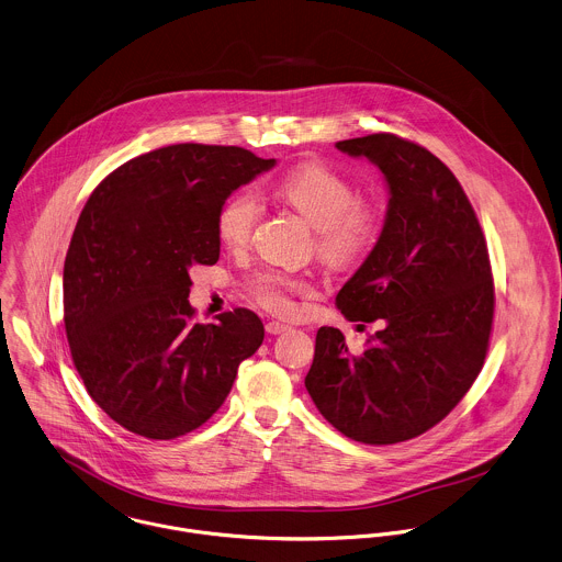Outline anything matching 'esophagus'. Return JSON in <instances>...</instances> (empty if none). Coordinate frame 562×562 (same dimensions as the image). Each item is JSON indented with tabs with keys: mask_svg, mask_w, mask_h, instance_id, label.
<instances>
[{
	"mask_svg": "<svg viewBox=\"0 0 562 562\" xmlns=\"http://www.w3.org/2000/svg\"><path fill=\"white\" fill-rule=\"evenodd\" d=\"M265 330H267L269 335H282V333L289 330V326H286V324H280V322H269V324L265 326Z\"/></svg>",
	"mask_w": 562,
	"mask_h": 562,
	"instance_id": "1",
	"label": "esophagus"
}]
</instances>
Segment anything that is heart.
<instances>
[{"instance_id":"obj_1","label":"heart","mask_w":562,"mask_h":562,"mask_svg":"<svg viewBox=\"0 0 562 562\" xmlns=\"http://www.w3.org/2000/svg\"><path fill=\"white\" fill-rule=\"evenodd\" d=\"M278 198L297 209L317 227V251L335 269L358 265L375 247L384 211L375 200L358 198L356 184L324 162H306L284 173L276 184ZM260 217L254 191L232 193L217 211V236L227 249H245ZM245 289L251 300L273 313H289L295 295L308 293L311 280L280 267L254 271Z\"/></svg>"}]
</instances>
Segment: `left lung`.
I'll return each mask as SVG.
<instances>
[{"label": "left lung", "instance_id": "8db88e82", "mask_svg": "<svg viewBox=\"0 0 562 562\" xmlns=\"http://www.w3.org/2000/svg\"><path fill=\"white\" fill-rule=\"evenodd\" d=\"M386 178L382 234L338 291L347 322L378 324L360 353L319 328L306 389L340 435L393 446L446 419L475 382L493 330L495 289L471 202L426 147L378 132L338 140Z\"/></svg>", "mask_w": 562, "mask_h": 562}]
</instances>
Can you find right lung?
I'll use <instances>...</instances> for the list:
<instances>
[{"mask_svg": "<svg viewBox=\"0 0 562 562\" xmlns=\"http://www.w3.org/2000/svg\"><path fill=\"white\" fill-rule=\"evenodd\" d=\"M243 147L180 143L136 156L91 193L63 271L65 333L95 404L125 430L169 441L206 424L262 342L256 313L198 324L193 265L220 260L217 211L271 169Z\"/></svg>", "mask_w": 562, "mask_h": 562, "instance_id": "1", "label": "right lung"}]
</instances>
